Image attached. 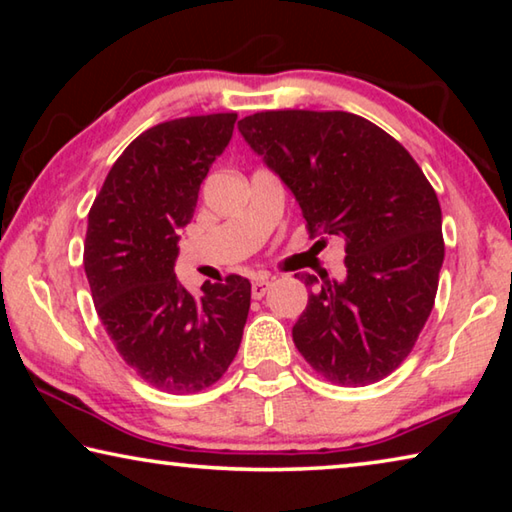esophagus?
I'll list each match as a JSON object with an SVG mask.
<instances>
[{
	"label": "esophagus",
	"mask_w": 512,
	"mask_h": 512,
	"mask_svg": "<svg viewBox=\"0 0 512 512\" xmlns=\"http://www.w3.org/2000/svg\"><path fill=\"white\" fill-rule=\"evenodd\" d=\"M268 287H271V280H268L266 275H262V277H257V280L253 282V287H250V293H253L255 300H259V298L266 296Z\"/></svg>",
	"instance_id": "esophagus-1"
}]
</instances>
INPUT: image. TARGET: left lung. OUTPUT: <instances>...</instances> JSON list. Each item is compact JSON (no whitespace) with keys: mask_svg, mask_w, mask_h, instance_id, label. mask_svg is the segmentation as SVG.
<instances>
[{"mask_svg":"<svg viewBox=\"0 0 512 512\" xmlns=\"http://www.w3.org/2000/svg\"><path fill=\"white\" fill-rule=\"evenodd\" d=\"M237 126L296 196L309 235L345 239V282L302 275L311 293L293 325L296 348L332 384L388 377L427 323L445 259L427 176L395 137L352 112L264 110Z\"/></svg>","mask_w":512,"mask_h":512,"instance_id":"1","label":"left lung"}]
</instances>
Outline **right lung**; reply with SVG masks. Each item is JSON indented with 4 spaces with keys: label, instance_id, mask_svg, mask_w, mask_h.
Listing matches in <instances>:
<instances>
[{
    "label": "right lung",
    "instance_id": "obj_1",
    "mask_svg": "<svg viewBox=\"0 0 512 512\" xmlns=\"http://www.w3.org/2000/svg\"><path fill=\"white\" fill-rule=\"evenodd\" d=\"M237 112L180 117L149 128L112 164L88 214L83 266L94 309L119 357L171 395L216 384L235 359L250 282L228 275L201 296L173 273L178 232L228 146Z\"/></svg>",
    "mask_w": 512,
    "mask_h": 512
}]
</instances>
